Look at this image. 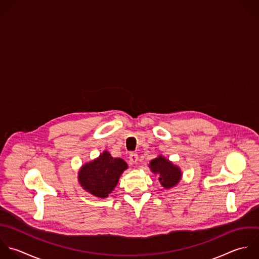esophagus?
<instances>
[{
	"label": "esophagus",
	"mask_w": 259,
	"mask_h": 259,
	"mask_svg": "<svg viewBox=\"0 0 259 259\" xmlns=\"http://www.w3.org/2000/svg\"><path fill=\"white\" fill-rule=\"evenodd\" d=\"M129 160L131 163H136L138 161V154L135 152H131L129 154Z\"/></svg>",
	"instance_id": "1"
}]
</instances>
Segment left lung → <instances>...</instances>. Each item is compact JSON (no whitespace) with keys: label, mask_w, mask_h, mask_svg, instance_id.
I'll list each match as a JSON object with an SVG mask.
<instances>
[{"label":"left lung","mask_w":259,"mask_h":259,"mask_svg":"<svg viewBox=\"0 0 259 259\" xmlns=\"http://www.w3.org/2000/svg\"><path fill=\"white\" fill-rule=\"evenodd\" d=\"M149 167L154 175H158V180L164 189H170L177 186L182 179V171L180 167L162 155L152 159Z\"/></svg>","instance_id":"8db88e82"}]
</instances>
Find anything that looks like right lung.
Returning <instances> with one entry per match:
<instances>
[{"label":"right lung","mask_w":259,"mask_h":259,"mask_svg":"<svg viewBox=\"0 0 259 259\" xmlns=\"http://www.w3.org/2000/svg\"><path fill=\"white\" fill-rule=\"evenodd\" d=\"M127 168L128 165L122 158H114L105 150L98 158L80 167L78 183L88 193L104 199L113 192Z\"/></svg>","instance_id":"add662e5"}]
</instances>
